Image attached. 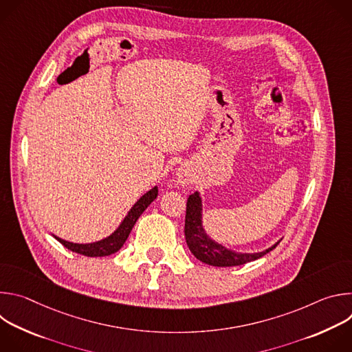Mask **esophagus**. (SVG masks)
<instances>
[{
    "instance_id": "obj_1",
    "label": "esophagus",
    "mask_w": 352,
    "mask_h": 352,
    "mask_svg": "<svg viewBox=\"0 0 352 352\" xmlns=\"http://www.w3.org/2000/svg\"><path fill=\"white\" fill-rule=\"evenodd\" d=\"M177 179H178L179 184L188 185L189 182H192V174L186 168H179L178 173H177Z\"/></svg>"
}]
</instances>
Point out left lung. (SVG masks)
<instances>
[{
	"label": "left lung",
	"mask_w": 352,
	"mask_h": 352,
	"mask_svg": "<svg viewBox=\"0 0 352 352\" xmlns=\"http://www.w3.org/2000/svg\"><path fill=\"white\" fill-rule=\"evenodd\" d=\"M185 239L188 248L196 259L204 262L210 266L217 267H231V266H241L248 262L256 261L270 250H273L278 242L273 246L262 250V252L255 254H241L235 250L227 249L221 243L213 241L204 228L202 221V197L199 192L189 195L186 202V216H185Z\"/></svg>",
	"instance_id": "obj_1"
}]
</instances>
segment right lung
I'll use <instances>...</instances> for the list:
<instances>
[{
	"label": "right lung",
	"instance_id": "1",
	"mask_svg": "<svg viewBox=\"0 0 352 352\" xmlns=\"http://www.w3.org/2000/svg\"><path fill=\"white\" fill-rule=\"evenodd\" d=\"M159 189L157 186L147 190L138 202L132 206V209L128 212L120 227L107 238L100 239L97 242H90V243H74L65 239H61L54 235L57 241H60L65 248H68L72 252L89 256V258H97V256H109L111 254H116L117 250L121 249L124 242L126 241L129 232L132 231L135 223L140 217V214L147 209V206L153 202V200L157 197Z\"/></svg>",
	"mask_w": 352,
	"mask_h": 352
}]
</instances>
